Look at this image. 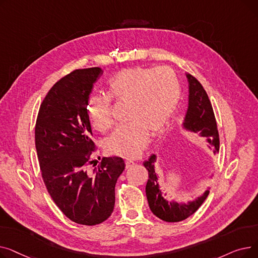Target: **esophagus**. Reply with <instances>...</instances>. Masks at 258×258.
Here are the masks:
<instances>
[{"mask_svg": "<svg viewBox=\"0 0 258 258\" xmlns=\"http://www.w3.org/2000/svg\"><path fill=\"white\" fill-rule=\"evenodd\" d=\"M134 164H135V162L132 161V160H126V161H125V166H126V168L132 167Z\"/></svg>", "mask_w": 258, "mask_h": 258, "instance_id": "1", "label": "esophagus"}]
</instances>
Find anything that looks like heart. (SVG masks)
Listing matches in <instances>:
<instances>
[{"label": "heart", "mask_w": 258, "mask_h": 258, "mask_svg": "<svg viewBox=\"0 0 258 258\" xmlns=\"http://www.w3.org/2000/svg\"><path fill=\"white\" fill-rule=\"evenodd\" d=\"M181 97L180 81L167 67L130 68L107 84V96H93L87 104L91 124L98 131L112 125L111 99L127 102L126 123L107 137L106 150L124 158L137 157L153 136L165 130Z\"/></svg>", "instance_id": "obj_1"}]
</instances>
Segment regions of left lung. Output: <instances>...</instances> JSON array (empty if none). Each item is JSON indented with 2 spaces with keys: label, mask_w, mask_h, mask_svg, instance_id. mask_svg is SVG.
Masks as SVG:
<instances>
[{
  "label": "left lung",
  "mask_w": 258,
  "mask_h": 258,
  "mask_svg": "<svg viewBox=\"0 0 258 258\" xmlns=\"http://www.w3.org/2000/svg\"><path fill=\"white\" fill-rule=\"evenodd\" d=\"M188 80V106L183 119L182 127L188 133H199L200 137H205L211 145L209 148L213 154H218L220 150V139L218 125L212 110L211 102L206 91L200 81L190 74H186ZM157 163V155L153 154L148 161L144 162V166L148 171V181L146 183L145 192L148 205L152 212L159 219L165 222H181L194 214L204 203L209 195L210 187L202 196L187 203L175 200L167 201L162 194L159 178L155 170ZM211 174V177L212 178Z\"/></svg>",
  "instance_id": "8db88e82"
}]
</instances>
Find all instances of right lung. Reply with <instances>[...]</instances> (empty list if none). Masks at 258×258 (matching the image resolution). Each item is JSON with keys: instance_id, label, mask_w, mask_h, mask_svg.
<instances>
[{"instance_id": "right-lung-1", "label": "right lung", "mask_w": 258, "mask_h": 258, "mask_svg": "<svg viewBox=\"0 0 258 258\" xmlns=\"http://www.w3.org/2000/svg\"><path fill=\"white\" fill-rule=\"evenodd\" d=\"M100 68L75 70L54 85L40 104L35 147L42 177L52 200L74 223L94 226L110 218L115 186L124 170L120 157L103 158L89 172L94 150L87 104Z\"/></svg>"}]
</instances>
